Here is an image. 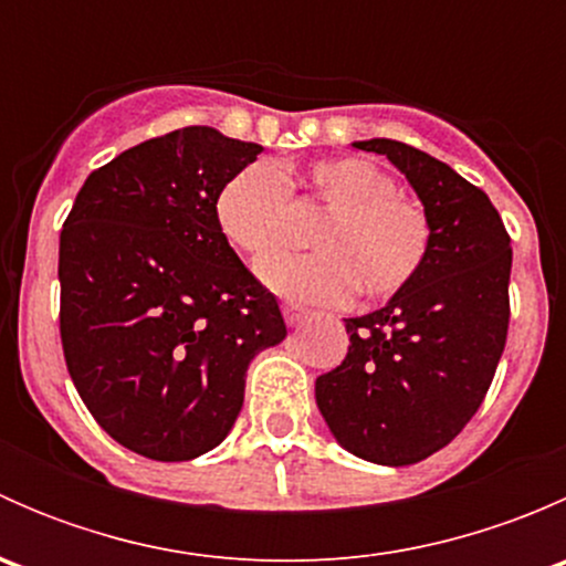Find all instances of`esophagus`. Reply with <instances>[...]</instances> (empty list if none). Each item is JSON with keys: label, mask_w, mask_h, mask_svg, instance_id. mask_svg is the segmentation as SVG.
I'll return each mask as SVG.
<instances>
[{"label": "esophagus", "mask_w": 566, "mask_h": 566, "mask_svg": "<svg viewBox=\"0 0 566 566\" xmlns=\"http://www.w3.org/2000/svg\"><path fill=\"white\" fill-rule=\"evenodd\" d=\"M282 312H284V319H287V325H293V328H295V325L304 323L306 317H310V312L301 310V306H293V304H284Z\"/></svg>", "instance_id": "34e87169"}]
</instances>
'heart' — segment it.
I'll list each match as a JSON object with an SVG mask.
<instances>
[{
    "label": "heart",
    "mask_w": 566,
    "mask_h": 566,
    "mask_svg": "<svg viewBox=\"0 0 566 566\" xmlns=\"http://www.w3.org/2000/svg\"><path fill=\"white\" fill-rule=\"evenodd\" d=\"M295 177L268 164L232 175L216 197V224L249 256L276 249L287 224ZM325 210L310 254H273L256 265L262 284L301 304H339L353 290L386 298L413 282L430 251V221L419 202L397 193L394 177L367 158H328L304 175Z\"/></svg>",
    "instance_id": "heart-1"
}]
</instances>
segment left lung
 <instances>
[{
	"label": "left lung",
	"instance_id": "8db88e82",
	"mask_svg": "<svg viewBox=\"0 0 566 566\" xmlns=\"http://www.w3.org/2000/svg\"><path fill=\"white\" fill-rule=\"evenodd\" d=\"M386 156L430 221V251L389 304L347 317L345 361L315 380L342 449L378 465H413L452 443L493 384L510 328L512 247L482 188L394 139L353 142Z\"/></svg>",
	"mask_w": 566,
	"mask_h": 566
}]
</instances>
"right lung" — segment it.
Segmentation results:
<instances>
[{
	"label": "right lung",
	"instance_id": "1",
	"mask_svg": "<svg viewBox=\"0 0 566 566\" xmlns=\"http://www.w3.org/2000/svg\"><path fill=\"white\" fill-rule=\"evenodd\" d=\"M262 153L188 125L84 180L60 235V334L93 419L130 452L193 460L230 436L251 358L287 336L276 298L216 224Z\"/></svg>",
	"mask_w": 566,
	"mask_h": 566
}]
</instances>
